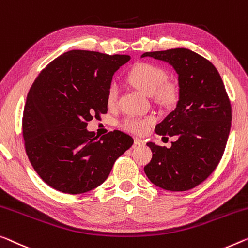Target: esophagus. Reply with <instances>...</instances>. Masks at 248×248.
<instances>
[{
    "instance_id": "esophagus-1",
    "label": "esophagus",
    "mask_w": 248,
    "mask_h": 248,
    "mask_svg": "<svg viewBox=\"0 0 248 248\" xmlns=\"http://www.w3.org/2000/svg\"><path fill=\"white\" fill-rule=\"evenodd\" d=\"M135 145L136 146H143L145 145V140H142L140 138H135Z\"/></svg>"
}]
</instances>
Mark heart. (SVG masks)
<instances>
[{
    "instance_id": "heart-1",
    "label": "heart",
    "mask_w": 248,
    "mask_h": 248,
    "mask_svg": "<svg viewBox=\"0 0 248 248\" xmlns=\"http://www.w3.org/2000/svg\"><path fill=\"white\" fill-rule=\"evenodd\" d=\"M127 81L147 95H154L155 100L161 103L171 102L176 97V88L167 82V72L156 64L139 63L130 70L127 76ZM118 99V88L111 84L107 91V103L109 107H114ZM155 119L153 117L128 116L121 121V127L124 130L141 135L147 131Z\"/></svg>"
}]
</instances>
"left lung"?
Segmentation results:
<instances>
[{"label": "left lung", "mask_w": 248, "mask_h": 248, "mask_svg": "<svg viewBox=\"0 0 248 248\" xmlns=\"http://www.w3.org/2000/svg\"><path fill=\"white\" fill-rule=\"evenodd\" d=\"M146 57L175 69L179 98L175 110L156 127L158 135L177 136V140L170 148L147 143L153 158L145 172L162 189L189 190L204 182L223 157L231 131L230 99L217 69L194 51L177 47L141 55Z\"/></svg>", "instance_id": "obj_1"}]
</instances>
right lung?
<instances>
[{"mask_svg":"<svg viewBox=\"0 0 248 248\" xmlns=\"http://www.w3.org/2000/svg\"><path fill=\"white\" fill-rule=\"evenodd\" d=\"M130 55L71 50L44 68L30 89L22 131L29 160L50 187L65 194L90 191L108 178L134 143L121 131L99 138L88 121L107 113V91Z\"/></svg>","mask_w":248,"mask_h":248,"instance_id":"add662e5","label":"right lung"}]
</instances>
